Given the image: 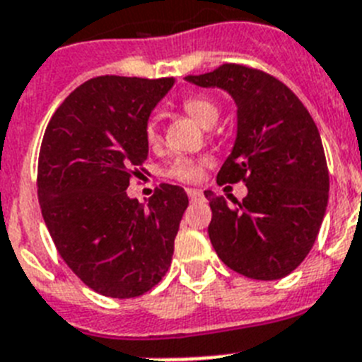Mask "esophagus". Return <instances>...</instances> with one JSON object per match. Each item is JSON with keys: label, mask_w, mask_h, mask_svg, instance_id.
<instances>
[{"label": "esophagus", "mask_w": 362, "mask_h": 362, "mask_svg": "<svg viewBox=\"0 0 362 362\" xmlns=\"http://www.w3.org/2000/svg\"><path fill=\"white\" fill-rule=\"evenodd\" d=\"M187 197H189L191 200H199V199H202L204 194L200 189H187Z\"/></svg>", "instance_id": "34e87169"}]
</instances>
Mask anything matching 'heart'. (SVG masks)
Segmentation results:
<instances>
[{"mask_svg": "<svg viewBox=\"0 0 362 362\" xmlns=\"http://www.w3.org/2000/svg\"><path fill=\"white\" fill-rule=\"evenodd\" d=\"M182 109L193 118L194 122H199L202 127H211L215 122L218 120V105L207 96H187L182 100ZM144 136L146 142L151 147L160 146L162 142V133H160L158 120L151 118L147 120L146 127H144ZM207 163L206 158H187V156H177L169 163V168L165 169V175L175 180L187 182V184H194L202 178L204 165Z\"/></svg>", "mask_w": 362, "mask_h": 362, "instance_id": "b5f03b06", "label": "heart"}]
</instances>
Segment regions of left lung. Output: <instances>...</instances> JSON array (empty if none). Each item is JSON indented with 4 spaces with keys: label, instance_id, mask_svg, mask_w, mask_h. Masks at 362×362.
Wrapping results in <instances>:
<instances>
[{
    "label": "left lung",
    "instance_id": "left-lung-1",
    "mask_svg": "<svg viewBox=\"0 0 362 362\" xmlns=\"http://www.w3.org/2000/svg\"><path fill=\"white\" fill-rule=\"evenodd\" d=\"M193 86L222 89L237 105V136L216 184L246 182L233 206L204 191L213 218L207 228L216 255L257 281L290 275L306 259L328 206L329 177L319 129L303 102L276 78L226 64Z\"/></svg>",
    "mask_w": 362,
    "mask_h": 362
}]
</instances>
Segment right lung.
Here are the masks:
<instances>
[{"instance_id":"right-lung-1","label":"right lung","mask_w":362,"mask_h":362,"mask_svg":"<svg viewBox=\"0 0 362 362\" xmlns=\"http://www.w3.org/2000/svg\"><path fill=\"white\" fill-rule=\"evenodd\" d=\"M173 86V78H93L69 94L43 134V220L65 264L105 297L144 295L171 266L185 191L162 184L147 206L125 191L149 155L144 127Z\"/></svg>"}]
</instances>
